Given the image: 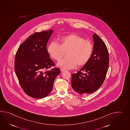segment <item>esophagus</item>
<instances>
[{
    "label": "esophagus",
    "mask_w": 130,
    "mask_h": 130,
    "mask_svg": "<svg viewBox=\"0 0 130 130\" xmlns=\"http://www.w3.org/2000/svg\"><path fill=\"white\" fill-rule=\"evenodd\" d=\"M60 70H61V72H63V71L66 70L65 69H64L63 68H61V69H60Z\"/></svg>",
    "instance_id": "1"
}]
</instances>
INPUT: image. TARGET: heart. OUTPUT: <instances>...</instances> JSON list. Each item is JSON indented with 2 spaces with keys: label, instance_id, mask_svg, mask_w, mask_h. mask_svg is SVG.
<instances>
[{
  "label": "heart",
  "instance_id": "obj_1",
  "mask_svg": "<svg viewBox=\"0 0 130 130\" xmlns=\"http://www.w3.org/2000/svg\"><path fill=\"white\" fill-rule=\"evenodd\" d=\"M59 44L52 41L47 47V51L51 58L55 61L60 60L67 52L66 59L58 62L59 66L67 69L85 65L90 60L93 51L91 42L75 34L62 37L59 40Z\"/></svg>",
  "mask_w": 130,
  "mask_h": 130
}]
</instances>
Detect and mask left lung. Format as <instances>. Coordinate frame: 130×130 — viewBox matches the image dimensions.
Returning <instances> with one entry per match:
<instances>
[{
  "label": "left lung",
  "instance_id": "8db88e82",
  "mask_svg": "<svg viewBox=\"0 0 130 130\" xmlns=\"http://www.w3.org/2000/svg\"><path fill=\"white\" fill-rule=\"evenodd\" d=\"M94 44L92 53L88 61L76 74H73L71 85L73 90L80 94H90L102 85L109 64L107 46L100 37L93 35Z\"/></svg>",
  "mask_w": 130,
  "mask_h": 130
}]
</instances>
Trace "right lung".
Masks as SVG:
<instances>
[{
	"label": "right lung",
	"mask_w": 130,
	"mask_h": 130,
	"mask_svg": "<svg viewBox=\"0 0 130 130\" xmlns=\"http://www.w3.org/2000/svg\"><path fill=\"white\" fill-rule=\"evenodd\" d=\"M53 30L35 32L20 46L16 52L14 70L24 91L29 96L44 98L51 92L56 76L60 73L50 58L46 45Z\"/></svg>",
	"instance_id": "right-lung-1"
}]
</instances>
